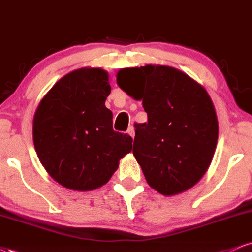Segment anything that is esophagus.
<instances>
[{
    "label": "esophagus",
    "mask_w": 252,
    "mask_h": 252,
    "mask_svg": "<svg viewBox=\"0 0 252 252\" xmlns=\"http://www.w3.org/2000/svg\"><path fill=\"white\" fill-rule=\"evenodd\" d=\"M128 134H129L130 136H131L132 138L135 137V128H134V126H129V129H128Z\"/></svg>",
    "instance_id": "1"
}]
</instances>
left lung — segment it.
Returning <instances> with one entry per match:
<instances>
[{
    "label": "left lung",
    "instance_id": "8db88e82",
    "mask_svg": "<svg viewBox=\"0 0 252 252\" xmlns=\"http://www.w3.org/2000/svg\"><path fill=\"white\" fill-rule=\"evenodd\" d=\"M140 76L143 85H133ZM117 84L142 100L148 122L135 124L132 153L152 189L175 195L193 187L209 169L218 120L212 100L200 84L174 67L146 65L122 68Z\"/></svg>",
    "mask_w": 252,
    "mask_h": 252
}]
</instances>
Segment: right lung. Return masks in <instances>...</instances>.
<instances>
[{
    "mask_svg": "<svg viewBox=\"0 0 252 252\" xmlns=\"http://www.w3.org/2000/svg\"><path fill=\"white\" fill-rule=\"evenodd\" d=\"M110 91L108 72L84 67L58 80L37 106L36 154L66 189L84 192L103 186L131 152V136L112 129V112L105 106Z\"/></svg>",
    "mask_w": 252,
    "mask_h": 252,
    "instance_id": "right-lung-1",
    "label": "right lung"
}]
</instances>
